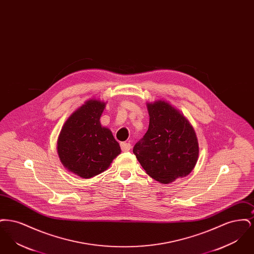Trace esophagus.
Segmentation results:
<instances>
[{
	"label": "esophagus",
	"instance_id": "esophagus-1",
	"mask_svg": "<svg viewBox=\"0 0 254 254\" xmlns=\"http://www.w3.org/2000/svg\"><path fill=\"white\" fill-rule=\"evenodd\" d=\"M121 148L123 151H128V150H130V148H131V145H130L129 143L123 142V143H121Z\"/></svg>",
	"mask_w": 254,
	"mask_h": 254
}]
</instances>
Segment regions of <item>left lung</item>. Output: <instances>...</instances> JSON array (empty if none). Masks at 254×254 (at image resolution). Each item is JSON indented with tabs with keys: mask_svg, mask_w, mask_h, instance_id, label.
I'll use <instances>...</instances> for the list:
<instances>
[{
	"mask_svg": "<svg viewBox=\"0 0 254 254\" xmlns=\"http://www.w3.org/2000/svg\"><path fill=\"white\" fill-rule=\"evenodd\" d=\"M148 129L133 153L145 172L156 181L169 184L194 169L199 146L190 124L165 101L147 104Z\"/></svg>",
	"mask_w": 254,
	"mask_h": 254,
	"instance_id": "left-lung-1",
	"label": "left lung"
}]
</instances>
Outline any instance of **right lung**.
Listing matches in <instances>:
<instances>
[{"label":"right lung","instance_id":"right-lung-1","mask_svg":"<svg viewBox=\"0 0 254 254\" xmlns=\"http://www.w3.org/2000/svg\"><path fill=\"white\" fill-rule=\"evenodd\" d=\"M106 104L89 100L64 123L58 138V154L65 169L91 178L109 168L121 153L119 143L100 124Z\"/></svg>","mask_w":254,"mask_h":254}]
</instances>
